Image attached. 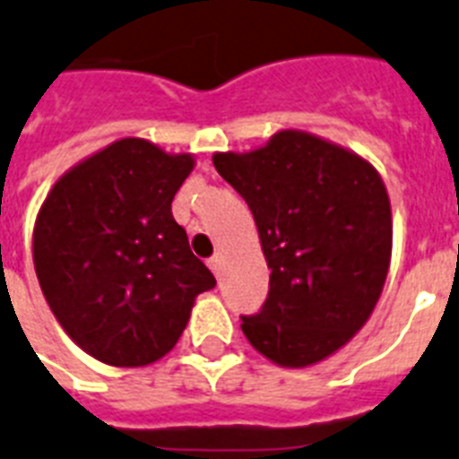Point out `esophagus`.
Masks as SVG:
<instances>
[{
    "label": "esophagus",
    "mask_w": 459,
    "mask_h": 459,
    "mask_svg": "<svg viewBox=\"0 0 459 459\" xmlns=\"http://www.w3.org/2000/svg\"><path fill=\"white\" fill-rule=\"evenodd\" d=\"M208 267L213 270L215 276H221V270H222V253H215L213 257H208Z\"/></svg>",
    "instance_id": "obj_1"
}]
</instances>
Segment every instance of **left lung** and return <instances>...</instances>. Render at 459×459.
Here are the masks:
<instances>
[{
	"mask_svg": "<svg viewBox=\"0 0 459 459\" xmlns=\"http://www.w3.org/2000/svg\"><path fill=\"white\" fill-rule=\"evenodd\" d=\"M213 164L255 218L270 293L241 331L279 366L331 357L368 321L392 255V208L377 170L300 131Z\"/></svg>",
	"mask_w": 459,
	"mask_h": 459,
	"instance_id": "1",
	"label": "left lung"
}]
</instances>
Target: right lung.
<instances>
[{"label": "right lung", "mask_w": 459, "mask_h": 459, "mask_svg": "<svg viewBox=\"0 0 459 459\" xmlns=\"http://www.w3.org/2000/svg\"><path fill=\"white\" fill-rule=\"evenodd\" d=\"M189 154L124 138L53 185L34 225V270L51 312L93 359L119 368L176 347L215 276L189 251L170 202Z\"/></svg>", "instance_id": "add662e5"}]
</instances>
